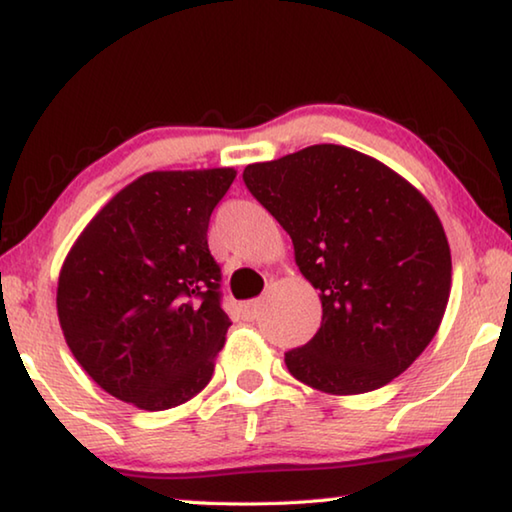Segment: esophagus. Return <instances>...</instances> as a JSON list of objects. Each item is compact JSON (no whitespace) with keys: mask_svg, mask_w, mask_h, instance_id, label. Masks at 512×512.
<instances>
[{"mask_svg":"<svg viewBox=\"0 0 512 512\" xmlns=\"http://www.w3.org/2000/svg\"><path fill=\"white\" fill-rule=\"evenodd\" d=\"M241 311H244L246 318H255L259 314V300H250L241 305Z\"/></svg>","mask_w":512,"mask_h":512,"instance_id":"obj_1","label":"esophagus"}]
</instances>
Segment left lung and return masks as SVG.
<instances>
[{
    "mask_svg": "<svg viewBox=\"0 0 512 512\" xmlns=\"http://www.w3.org/2000/svg\"><path fill=\"white\" fill-rule=\"evenodd\" d=\"M244 183L289 232L323 302L314 339L284 352L291 375L332 395L402 375L438 332L452 287L449 244L427 198L336 144L248 164Z\"/></svg>",
    "mask_w": 512,
    "mask_h": 512,
    "instance_id": "1",
    "label": "left lung"
}]
</instances>
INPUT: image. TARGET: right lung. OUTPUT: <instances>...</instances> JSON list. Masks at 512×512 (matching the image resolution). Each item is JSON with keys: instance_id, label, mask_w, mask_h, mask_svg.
<instances>
[{"instance_id": "obj_1", "label": "right lung", "mask_w": 512, "mask_h": 512, "mask_svg": "<svg viewBox=\"0 0 512 512\" xmlns=\"http://www.w3.org/2000/svg\"><path fill=\"white\" fill-rule=\"evenodd\" d=\"M235 169L153 171L94 216L58 277L69 350L103 391L144 411L210 384L230 318L207 246Z\"/></svg>"}]
</instances>
